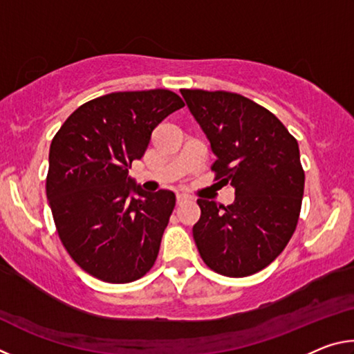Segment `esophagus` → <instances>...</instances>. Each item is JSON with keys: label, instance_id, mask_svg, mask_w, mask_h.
Listing matches in <instances>:
<instances>
[{"label": "esophagus", "instance_id": "1", "mask_svg": "<svg viewBox=\"0 0 354 354\" xmlns=\"http://www.w3.org/2000/svg\"><path fill=\"white\" fill-rule=\"evenodd\" d=\"M187 200H189L187 195H184V194H178L176 195V205H183V203H185Z\"/></svg>", "mask_w": 354, "mask_h": 354}]
</instances>
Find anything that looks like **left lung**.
<instances>
[{"mask_svg": "<svg viewBox=\"0 0 354 354\" xmlns=\"http://www.w3.org/2000/svg\"><path fill=\"white\" fill-rule=\"evenodd\" d=\"M212 153L215 179L231 184L230 206L198 198L194 239L201 259L242 278L272 263L295 231L304 190L298 142L266 107L239 93L183 88Z\"/></svg>", "mask_w": 354, "mask_h": 354, "instance_id": "8db88e82", "label": "left lung"}]
</instances>
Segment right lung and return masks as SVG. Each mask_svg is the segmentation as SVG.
I'll return each instance as SVG.
<instances>
[{
  "instance_id": "obj_1",
  "label": "right lung",
  "mask_w": 354,
  "mask_h": 354,
  "mask_svg": "<svg viewBox=\"0 0 354 354\" xmlns=\"http://www.w3.org/2000/svg\"><path fill=\"white\" fill-rule=\"evenodd\" d=\"M184 101L167 88L113 92L84 103L50 147L46 196L57 234L84 272L124 284L154 266L175 194L142 192L128 176L153 129Z\"/></svg>"
}]
</instances>
